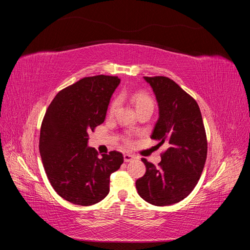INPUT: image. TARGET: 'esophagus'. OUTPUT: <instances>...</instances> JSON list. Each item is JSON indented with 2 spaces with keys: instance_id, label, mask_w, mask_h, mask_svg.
I'll use <instances>...</instances> for the list:
<instances>
[{
  "instance_id": "1",
  "label": "esophagus",
  "mask_w": 250,
  "mask_h": 250,
  "mask_svg": "<svg viewBox=\"0 0 250 250\" xmlns=\"http://www.w3.org/2000/svg\"><path fill=\"white\" fill-rule=\"evenodd\" d=\"M135 156L133 154H130V153H125L124 154V162L128 163V162H131L132 160H134Z\"/></svg>"
}]
</instances>
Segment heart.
I'll return each instance as SVG.
<instances>
[{"label":"heart","mask_w":250,"mask_h":250,"mask_svg":"<svg viewBox=\"0 0 250 250\" xmlns=\"http://www.w3.org/2000/svg\"><path fill=\"white\" fill-rule=\"evenodd\" d=\"M126 96V93H122L121 94V98H123ZM131 101L134 103L135 108H137L138 112H141L145 109H153L154 108V101L152 98H151L147 93L143 92V90H137L131 94L130 96ZM120 98H115L110 104H109V108H108V115L109 116H113L117 112L119 106H120ZM125 143L127 145H130L132 143L131 140V135L127 134L126 137L124 138Z\"/></svg>","instance_id":"b5f03b06"}]
</instances>
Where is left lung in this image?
Listing matches in <instances>:
<instances>
[{"instance_id": "obj_1", "label": "left lung", "mask_w": 250, "mask_h": 250, "mask_svg": "<svg viewBox=\"0 0 250 250\" xmlns=\"http://www.w3.org/2000/svg\"><path fill=\"white\" fill-rule=\"evenodd\" d=\"M152 87L160 108V118L151 139L167 143L158 166L142 162L146 173L135 187L141 197L153 206L177 203L194 190L203 171L208 141L201 112L193 97L176 82L165 76L144 77Z\"/></svg>"}]
</instances>
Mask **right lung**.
<instances>
[{
	"instance_id": "right-lung-1",
	"label": "right lung",
	"mask_w": 250,
	"mask_h": 250,
	"mask_svg": "<svg viewBox=\"0 0 250 250\" xmlns=\"http://www.w3.org/2000/svg\"><path fill=\"white\" fill-rule=\"evenodd\" d=\"M117 76L85 77L55 96L43 117L40 152L55 192L77 206H93L109 193L110 174L119 170L123 154L110 151L99 156L88 147V132L102 124Z\"/></svg>"
}]
</instances>
